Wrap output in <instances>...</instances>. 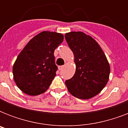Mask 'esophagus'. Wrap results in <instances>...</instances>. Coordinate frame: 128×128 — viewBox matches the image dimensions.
Segmentation results:
<instances>
[{"label":"esophagus","instance_id":"obj_1","mask_svg":"<svg viewBox=\"0 0 128 128\" xmlns=\"http://www.w3.org/2000/svg\"><path fill=\"white\" fill-rule=\"evenodd\" d=\"M63 68H64V66H58V70H61Z\"/></svg>","mask_w":128,"mask_h":128}]
</instances>
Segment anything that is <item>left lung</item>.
<instances>
[{"label": "left lung", "instance_id": "obj_1", "mask_svg": "<svg viewBox=\"0 0 128 128\" xmlns=\"http://www.w3.org/2000/svg\"><path fill=\"white\" fill-rule=\"evenodd\" d=\"M74 55L76 72L65 82L72 96L80 99L92 98L100 92L109 80L110 67L104 52L94 39L82 32L65 34Z\"/></svg>", "mask_w": 128, "mask_h": 128}]
</instances>
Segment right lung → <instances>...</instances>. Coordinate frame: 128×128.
I'll return each instance as SVG.
<instances>
[{"instance_id": "add662e5", "label": "right lung", "mask_w": 128, "mask_h": 128, "mask_svg": "<svg viewBox=\"0 0 128 128\" xmlns=\"http://www.w3.org/2000/svg\"><path fill=\"white\" fill-rule=\"evenodd\" d=\"M64 36L44 31L29 41L13 65L14 80L20 90L30 96L44 93L56 76L54 50L63 42Z\"/></svg>"}]
</instances>
